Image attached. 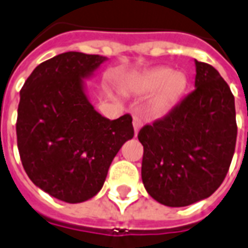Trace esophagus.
Returning <instances> with one entry per match:
<instances>
[{
	"mask_svg": "<svg viewBox=\"0 0 248 248\" xmlns=\"http://www.w3.org/2000/svg\"><path fill=\"white\" fill-rule=\"evenodd\" d=\"M132 124H134V131H135V136H136L140 128H141V126H143V122H141V120H140L139 117L135 116L134 117V120H132Z\"/></svg>",
	"mask_w": 248,
	"mask_h": 248,
	"instance_id": "esophagus-1",
	"label": "esophagus"
}]
</instances>
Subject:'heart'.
<instances>
[{"mask_svg": "<svg viewBox=\"0 0 248 248\" xmlns=\"http://www.w3.org/2000/svg\"><path fill=\"white\" fill-rule=\"evenodd\" d=\"M188 78L183 72H172L165 67L153 68L124 81L122 90L126 93H151L147 109L152 117H162L177 104L184 95Z\"/></svg>", "mask_w": 248, "mask_h": 248, "instance_id": "heart-1", "label": "heart"}]
</instances>
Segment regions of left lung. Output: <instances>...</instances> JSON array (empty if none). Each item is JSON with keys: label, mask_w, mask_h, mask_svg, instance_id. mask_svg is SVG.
<instances>
[{"label": "left lung", "mask_w": 248, "mask_h": 248, "mask_svg": "<svg viewBox=\"0 0 248 248\" xmlns=\"http://www.w3.org/2000/svg\"><path fill=\"white\" fill-rule=\"evenodd\" d=\"M194 64L196 90L138 135L144 147V186L169 207L208 198L225 179L234 155V96L212 65Z\"/></svg>", "instance_id": "left-lung-1"}]
</instances>
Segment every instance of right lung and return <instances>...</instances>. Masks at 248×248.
<instances>
[{"mask_svg":"<svg viewBox=\"0 0 248 248\" xmlns=\"http://www.w3.org/2000/svg\"><path fill=\"white\" fill-rule=\"evenodd\" d=\"M108 58L69 51L41 63L20 91L17 149L25 172L44 192L79 203L103 188L109 166L134 136L130 114L108 120L86 93Z\"/></svg>","mask_w":248,"mask_h":248,"instance_id":"right-lung-1","label":"right lung"}]
</instances>
